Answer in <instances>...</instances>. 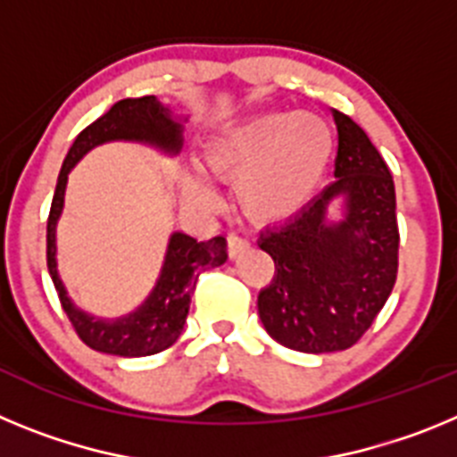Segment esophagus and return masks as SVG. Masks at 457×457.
<instances>
[{
	"label": "esophagus",
	"instance_id": "1",
	"mask_svg": "<svg viewBox=\"0 0 457 457\" xmlns=\"http://www.w3.org/2000/svg\"><path fill=\"white\" fill-rule=\"evenodd\" d=\"M226 242H228V256L231 258L240 256V253L249 247V242L242 236H237V233H228Z\"/></svg>",
	"mask_w": 457,
	"mask_h": 457
}]
</instances>
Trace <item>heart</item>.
<instances>
[{"instance_id": "1", "label": "heart", "mask_w": 457, "mask_h": 457, "mask_svg": "<svg viewBox=\"0 0 457 457\" xmlns=\"http://www.w3.org/2000/svg\"><path fill=\"white\" fill-rule=\"evenodd\" d=\"M332 151L334 135L320 116L261 112L212 132L204 162L220 179L236 180L245 215L274 221L297 212L316 194ZM179 183L192 204H215L217 192L204 173L180 169Z\"/></svg>"}]
</instances>
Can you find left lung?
I'll return each instance as SVG.
<instances>
[{
	"label": "left lung",
	"mask_w": 457,
	"mask_h": 457,
	"mask_svg": "<svg viewBox=\"0 0 457 457\" xmlns=\"http://www.w3.org/2000/svg\"><path fill=\"white\" fill-rule=\"evenodd\" d=\"M332 116L337 180L258 240L274 261L272 281L258 293L261 322L274 341L309 354L348 350L364 337L398 272L389 167L350 116Z\"/></svg>",
	"instance_id": "8db88e82"
}]
</instances>
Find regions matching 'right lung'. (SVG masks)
Instances as JSON below:
<instances>
[{"mask_svg":"<svg viewBox=\"0 0 457 457\" xmlns=\"http://www.w3.org/2000/svg\"><path fill=\"white\" fill-rule=\"evenodd\" d=\"M185 120V116L173 114L155 96L119 100L98 120H93L79 132L59 171L47 220V270L78 337L98 353L116 357H148L179 341L199 274L204 270L220 268L228 258L226 237L217 236L208 242H199L187 233L173 231L169 236L160 277L146 300L120 318L91 316L71 300L56 270V224L63 212L68 173L88 151L107 141H137L162 151L164 155H176L183 146Z\"/></svg>","mask_w":457,"mask_h":457,"instance_id":"add662e5","label":"right lung"}]
</instances>
